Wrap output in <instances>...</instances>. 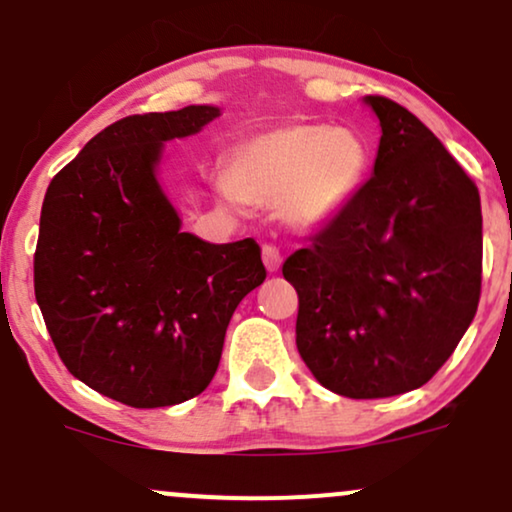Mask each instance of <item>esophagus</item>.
I'll list each match as a JSON object with an SVG mask.
<instances>
[{
    "label": "esophagus",
    "mask_w": 512,
    "mask_h": 512,
    "mask_svg": "<svg viewBox=\"0 0 512 512\" xmlns=\"http://www.w3.org/2000/svg\"><path fill=\"white\" fill-rule=\"evenodd\" d=\"M262 260H264V267L269 269V272H276V269L281 267V252L274 248V245H264L262 248Z\"/></svg>",
    "instance_id": "esophagus-1"
}]
</instances>
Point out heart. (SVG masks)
I'll return each mask as SVG.
<instances>
[{"instance_id": "heart-1", "label": "heart", "mask_w": 512, "mask_h": 512, "mask_svg": "<svg viewBox=\"0 0 512 512\" xmlns=\"http://www.w3.org/2000/svg\"><path fill=\"white\" fill-rule=\"evenodd\" d=\"M366 170L368 149L356 132L296 122L238 144L226 185L240 202L279 204L286 221L320 226L356 197Z\"/></svg>"}]
</instances>
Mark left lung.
<instances>
[{
  "label": "left lung",
  "mask_w": 512,
  "mask_h": 512,
  "mask_svg": "<svg viewBox=\"0 0 512 512\" xmlns=\"http://www.w3.org/2000/svg\"><path fill=\"white\" fill-rule=\"evenodd\" d=\"M366 103L383 127L373 175L281 267L298 293V354L351 399L426 385L481 296L477 185L407 108Z\"/></svg>",
  "instance_id": "obj_1"
}]
</instances>
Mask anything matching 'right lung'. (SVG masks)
<instances>
[{
    "label": "right lung",
    "mask_w": 512,
    "mask_h": 512,
    "mask_svg": "<svg viewBox=\"0 0 512 512\" xmlns=\"http://www.w3.org/2000/svg\"><path fill=\"white\" fill-rule=\"evenodd\" d=\"M214 117L211 105L122 117L45 192L35 301L69 373L127 407L207 390L233 310L267 276L252 238L214 245L182 233L158 187L163 142Z\"/></svg>",
    "instance_id": "1"
}]
</instances>
